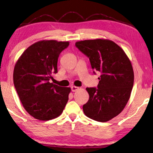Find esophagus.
Returning a JSON list of instances; mask_svg holds the SVG:
<instances>
[{
  "instance_id": "1",
  "label": "esophagus",
  "mask_w": 153,
  "mask_h": 153,
  "mask_svg": "<svg viewBox=\"0 0 153 153\" xmlns=\"http://www.w3.org/2000/svg\"><path fill=\"white\" fill-rule=\"evenodd\" d=\"M71 91H76L77 90H78L79 88L77 87V86H71Z\"/></svg>"
}]
</instances>
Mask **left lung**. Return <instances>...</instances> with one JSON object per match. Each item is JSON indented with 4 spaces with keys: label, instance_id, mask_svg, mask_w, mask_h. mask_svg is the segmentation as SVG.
I'll return each instance as SVG.
<instances>
[{
    "label": "left lung",
    "instance_id": "left-lung-1",
    "mask_svg": "<svg viewBox=\"0 0 153 153\" xmlns=\"http://www.w3.org/2000/svg\"><path fill=\"white\" fill-rule=\"evenodd\" d=\"M76 46L89 57L91 68L102 74L98 88H86L90 98L83 105L85 115L101 123L109 121L124 110L130 97L134 84L132 63L111 40L80 41Z\"/></svg>",
    "mask_w": 153,
    "mask_h": 153
}]
</instances>
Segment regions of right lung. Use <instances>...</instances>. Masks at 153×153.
<instances>
[{"instance_id": "obj_1", "label": "right lung", "mask_w": 153, "mask_h": 153, "mask_svg": "<svg viewBox=\"0 0 153 153\" xmlns=\"http://www.w3.org/2000/svg\"><path fill=\"white\" fill-rule=\"evenodd\" d=\"M69 41L43 40L29 46L15 65L13 82L25 110L37 120H49L59 116L68 101L70 88L49 82L57 73L60 53Z\"/></svg>"}]
</instances>
